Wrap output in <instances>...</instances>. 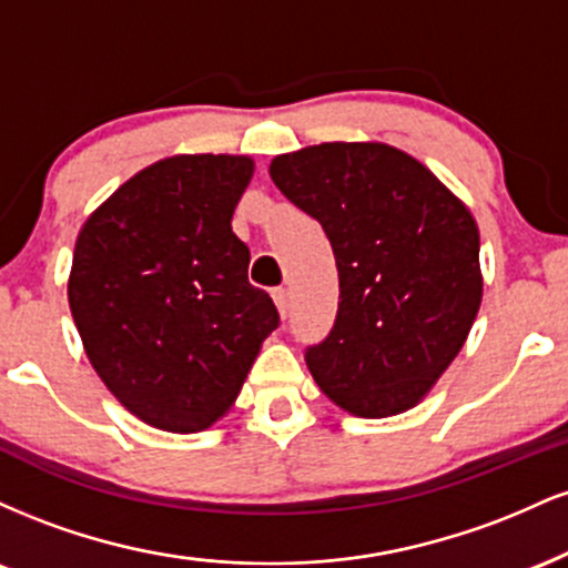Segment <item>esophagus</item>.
<instances>
[{"mask_svg":"<svg viewBox=\"0 0 568 568\" xmlns=\"http://www.w3.org/2000/svg\"><path fill=\"white\" fill-rule=\"evenodd\" d=\"M272 298H275L280 315H283V317L288 315V291H285L283 285H280V288H272Z\"/></svg>","mask_w":568,"mask_h":568,"instance_id":"obj_1","label":"esophagus"}]
</instances>
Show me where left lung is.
Instances as JSON below:
<instances>
[{
  "instance_id": "1",
  "label": "left lung",
  "mask_w": 568,
  "mask_h": 568,
  "mask_svg": "<svg viewBox=\"0 0 568 568\" xmlns=\"http://www.w3.org/2000/svg\"><path fill=\"white\" fill-rule=\"evenodd\" d=\"M270 175L334 247V328L304 352L315 382L368 419L416 406L478 315L470 211L422 162L384 143L306 146L272 160Z\"/></svg>"
}]
</instances>
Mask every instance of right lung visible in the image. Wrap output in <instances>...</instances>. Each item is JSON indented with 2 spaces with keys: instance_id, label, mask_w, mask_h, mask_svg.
Wrapping results in <instances>:
<instances>
[{
  "instance_id": "add662e5",
  "label": "right lung",
  "mask_w": 568,
  "mask_h": 568,
  "mask_svg": "<svg viewBox=\"0 0 568 568\" xmlns=\"http://www.w3.org/2000/svg\"><path fill=\"white\" fill-rule=\"evenodd\" d=\"M253 162L181 154L122 184L84 221L69 306L103 384L146 425L200 433L232 406L280 325L247 283L232 213Z\"/></svg>"
}]
</instances>
